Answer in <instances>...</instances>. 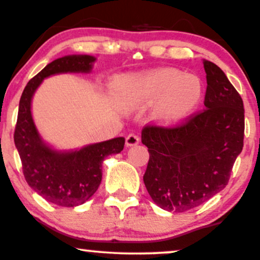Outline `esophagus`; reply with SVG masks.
<instances>
[{"instance_id":"esophagus-1","label":"esophagus","mask_w":260,"mask_h":260,"mask_svg":"<svg viewBox=\"0 0 260 260\" xmlns=\"http://www.w3.org/2000/svg\"><path fill=\"white\" fill-rule=\"evenodd\" d=\"M139 142H140L139 137L137 136V134H133V133L128 134L127 138H126V145H127V147H133V145L139 144Z\"/></svg>"}]
</instances>
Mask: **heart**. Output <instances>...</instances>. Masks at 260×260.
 Here are the masks:
<instances>
[{
	"mask_svg": "<svg viewBox=\"0 0 260 260\" xmlns=\"http://www.w3.org/2000/svg\"><path fill=\"white\" fill-rule=\"evenodd\" d=\"M116 95L126 110L156 103L155 118L169 124L181 121L201 103L203 83L194 74H183L176 68H159L120 79Z\"/></svg>",
	"mask_w": 260,
	"mask_h": 260,
	"instance_id": "1",
	"label": "heart"
}]
</instances>
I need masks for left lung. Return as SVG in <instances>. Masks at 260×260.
<instances>
[{"label":"left lung","mask_w":260,"mask_h":260,"mask_svg":"<svg viewBox=\"0 0 260 260\" xmlns=\"http://www.w3.org/2000/svg\"><path fill=\"white\" fill-rule=\"evenodd\" d=\"M203 63L205 109L180 126L142 131L149 151L143 181L155 204L174 213L198 207L222 190L243 148L242 98L221 68L207 59Z\"/></svg>","instance_id":"8db88e82"}]
</instances>
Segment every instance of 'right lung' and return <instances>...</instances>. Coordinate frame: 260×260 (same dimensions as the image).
Here are the masks:
<instances>
[{
  "label": "right lung",
  "mask_w": 260,
  "mask_h": 260,
  "mask_svg": "<svg viewBox=\"0 0 260 260\" xmlns=\"http://www.w3.org/2000/svg\"><path fill=\"white\" fill-rule=\"evenodd\" d=\"M95 59L90 55L55 59L29 80L20 96L14 144L25 181L44 199L61 207H77L94 196L103 178L104 160L123 150L124 138L118 137L76 150H56L39 134L31 116V100L45 78L59 73H89Z\"/></svg>",
  "instance_id": "right-lung-1"
}]
</instances>
